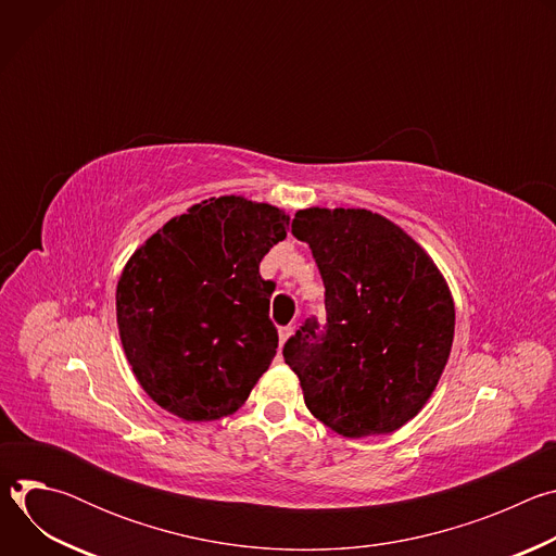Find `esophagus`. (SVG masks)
I'll return each instance as SVG.
<instances>
[{
  "label": "esophagus",
  "mask_w": 556,
  "mask_h": 556,
  "mask_svg": "<svg viewBox=\"0 0 556 556\" xmlns=\"http://www.w3.org/2000/svg\"><path fill=\"white\" fill-rule=\"evenodd\" d=\"M292 332H294V328L292 326H286V328H279V345H283L290 337H292Z\"/></svg>",
  "instance_id": "obj_1"
}]
</instances>
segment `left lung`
<instances>
[{"mask_svg":"<svg viewBox=\"0 0 556 556\" xmlns=\"http://www.w3.org/2000/svg\"><path fill=\"white\" fill-rule=\"evenodd\" d=\"M328 324L307 319L283 345L309 414L343 438L393 433L420 414L446 367L455 305L427 251L367 208H301Z\"/></svg>","mask_w":556,"mask_h":556,"instance_id":"obj_1","label":"left lung"}]
</instances>
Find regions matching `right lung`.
I'll return each mask as SVG.
<instances>
[{"instance_id":"1","label":"right lung","mask_w":556,"mask_h":556,"mask_svg":"<svg viewBox=\"0 0 556 556\" xmlns=\"http://www.w3.org/2000/svg\"><path fill=\"white\" fill-rule=\"evenodd\" d=\"M290 215L242 195L208 198L136 249L116 286V324L149 399L187 422L235 414L277 354L264 255Z\"/></svg>"}]
</instances>
